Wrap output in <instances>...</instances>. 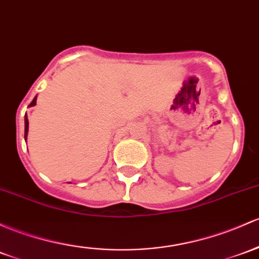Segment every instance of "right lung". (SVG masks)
I'll list each match as a JSON object with an SVG mask.
<instances>
[{
  "mask_svg": "<svg viewBox=\"0 0 259 259\" xmlns=\"http://www.w3.org/2000/svg\"><path fill=\"white\" fill-rule=\"evenodd\" d=\"M36 104V96L35 97H34V99L32 101V103L29 104V107H33V106H35ZM28 125H29V123H28V116H27V114H25V116H24V126H25V129H24V139L25 140H27V135H28Z\"/></svg>",
  "mask_w": 259,
  "mask_h": 259,
  "instance_id": "obj_1",
  "label": "right lung"
}]
</instances>
